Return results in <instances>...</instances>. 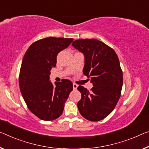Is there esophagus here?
<instances>
[{
    "label": "esophagus",
    "mask_w": 149,
    "mask_h": 149,
    "mask_svg": "<svg viewBox=\"0 0 149 149\" xmlns=\"http://www.w3.org/2000/svg\"><path fill=\"white\" fill-rule=\"evenodd\" d=\"M77 87H78V85H77V84H74V83H73V89H74V90H77Z\"/></svg>",
    "instance_id": "1"
}]
</instances>
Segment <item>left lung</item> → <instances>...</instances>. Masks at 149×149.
<instances>
[{"instance_id": "left-lung-1", "label": "left lung", "mask_w": 149, "mask_h": 149, "mask_svg": "<svg viewBox=\"0 0 149 149\" xmlns=\"http://www.w3.org/2000/svg\"><path fill=\"white\" fill-rule=\"evenodd\" d=\"M72 45L84 56L83 74L91 79L93 87L88 91L82 86L78 109L91 121L104 119L115 108L120 97L123 72L115 51L95 38L73 41Z\"/></svg>"}]
</instances>
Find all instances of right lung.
Returning a JSON list of instances; mask_svg holds the SVG:
<instances>
[{
  "mask_svg": "<svg viewBox=\"0 0 149 149\" xmlns=\"http://www.w3.org/2000/svg\"><path fill=\"white\" fill-rule=\"evenodd\" d=\"M72 38L48 37L33 43L22 59L19 74L20 93L29 109L43 120H52L63 113L72 82L50 81L58 52L67 49Z\"/></svg>",
  "mask_w": 149,
  "mask_h": 149,
  "instance_id": "obj_1",
  "label": "right lung"
}]
</instances>
